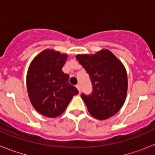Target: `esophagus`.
<instances>
[{"label":"esophagus","mask_w":155,"mask_h":155,"mask_svg":"<svg viewBox=\"0 0 155 155\" xmlns=\"http://www.w3.org/2000/svg\"><path fill=\"white\" fill-rule=\"evenodd\" d=\"M76 87H77V88H78V91H79V93H80L81 92V84H77Z\"/></svg>","instance_id":"obj_1"}]
</instances>
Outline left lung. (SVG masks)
I'll list each match as a JSON object with an SVG mask.
<instances>
[{
	"label": "left lung",
	"mask_w": 155,
	"mask_h": 155,
	"mask_svg": "<svg viewBox=\"0 0 155 155\" xmlns=\"http://www.w3.org/2000/svg\"><path fill=\"white\" fill-rule=\"evenodd\" d=\"M76 58L92 83L91 94L81 95L89 113L101 120L114 116L127 98L128 81L124 65L106 49L94 54H78Z\"/></svg>",
	"instance_id": "1"
}]
</instances>
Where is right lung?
Masks as SVG:
<instances>
[{
  "mask_svg": "<svg viewBox=\"0 0 155 155\" xmlns=\"http://www.w3.org/2000/svg\"><path fill=\"white\" fill-rule=\"evenodd\" d=\"M68 54L53 49L39 53L30 64L26 77L27 91L34 109L42 116L55 118L64 113L74 95L69 75L62 71Z\"/></svg>",
  "mask_w": 155,
  "mask_h": 155,
  "instance_id": "add662e5",
  "label": "right lung"
}]
</instances>
